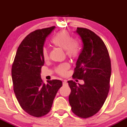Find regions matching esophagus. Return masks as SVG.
Masks as SVG:
<instances>
[{"label":"esophagus","mask_w":127,"mask_h":127,"mask_svg":"<svg viewBox=\"0 0 127 127\" xmlns=\"http://www.w3.org/2000/svg\"><path fill=\"white\" fill-rule=\"evenodd\" d=\"M63 86H67L68 85V83L66 80H64L63 82Z\"/></svg>","instance_id":"esophagus-1"}]
</instances>
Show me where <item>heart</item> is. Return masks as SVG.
Returning <instances> with one entry per match:
<instances>
[{
  "instance_id": "obj_1",
  "label": "heart",
  "mask_w": 127,
  "mask_h": 127,
  "mask_svg": "<svg viewBox=\"0 0 127 127\" xmlns=\"http://www.w3.org/2000/svg\"><path fill=\"white\" fill-rule=\"evenodd\" d=\"M51 42L55 46L64 49L65 54L68 57L75 59L78 56L80 51L79 45L78 42L73 40V37L67 30L57 32L52 37ZM42 53L43 59H48V51L46 48H43ZM69 67L68 63L62 64L57 68V72L61 75H64Z\"/></svg>"
}]
</instances>
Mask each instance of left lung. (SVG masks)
<instances>
[{
	"label": "left lung",
	"instance_id": "left-lung-1",
	"mask_svg": "<svg viewBox=\"0 0 127 127\" xmlns=\"http://www.w3.org/2000/svg\"><path fill=\"white\" fill-rule=\"evenodd\" d=\"M83 48L76 63L73 77L84 81L83 85L68 81V97L72 110L79 117L87 118L98 112L108 95L111 76L109 52L101 39L89 29L78 27Z\"/></svg>",
	"mask_w": 127,
	"mask_h": 127
}]
</instances>
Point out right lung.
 Masks as SVG:
<instances>
[{"label": "right lung", "mask_w": 127, "mask_h": 127, "mask_svg": "<svg viewBox=\"0 0 127 127\" xmlns=\"http://www.w3.org/2000/svg\"><path fill=\"white\" fill-rule=\"evenodd\" d=\"M55 26L32 32L19 45L12 66L14 91L22 109L34 117L47 114L63 83L60 80L48 81L40 77L44 64L42 49L46 37Z\"/></svg>", "instance_id": "obj_1"}]
</instances>
